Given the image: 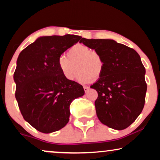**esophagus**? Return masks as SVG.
Listing matches in <instances>:
<instances>
[{
    "instance_id": "esophagus-1",
    "label": "esophagus",
    "mask_w": 160,
    "mask_h": 160,
    "mask_svg": "<svg viewBox=\"0 0 160 160\" xmlns=\"http://www.w3.org/2000/svg\"><path fill=\"white\" fill-rule=\"evenodd\" d=\"M84 89L85 92H88V90H89V87L84 86Z\"/></svg>"
}]
</instances>
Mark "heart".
Segmentation results:
<instances>
[{
	"instance_id": "b5f03b06",
	"label": "heart",
	"mask_w": 160,
	"mask_h": 160,
	"mask_svg": "<svg viewBox=\"0 0 160 160\" xmlns=\"http://www.w3.org/2000/svg\"><path fill=\"white\" fill-rule=\"evenodd\" d=\"M68 58L60 56L58 65L63 76L69 81H73L80 75L78 81L89 83L97 81L101 77L104 71V61L102 56L84 44H76L68 52ZM79 70H78V69Z\"/></svg>"
}]
</instances>
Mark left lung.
Instances as JSON below:
<instances>
[{"instance_id": "1", "label": "left lung", "mask_w": 160, "mask_h": 160, "mask_svg": "<svg viewBox=\"0 0 160 160\" xmlns=\"http://www.w3.org/2000/svg\"><path fill=\"white\" fill-rule=\"evenodd\" d=\"M80 43L95 49L104 61L101 77L91 88L98 92L96 113L101 123L122 130L141 114L147 84L146 69L138 52L111 39H87Z\"/></svg>"}]
</instances>
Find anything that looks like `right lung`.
Here are the masks:
<instances>
[{"instance_id": "obj_1", "label": "right lung", "mask_w": 160, "mask_h": 160, "mask_svg": "<svg viewBox=\"0 0 160 160\" xmlns=\"http://www.w3.org/2000/svg\"><path fill=\"white\" fill-rule=\"evenodd\" d=\"M76 35L43 36L20 52L14 73L15 98L24 119L39 132H55L69 121L70 105L84 95L82 85L63 76L58 59L78 42Z\"/></svg>"}]
</instances>
